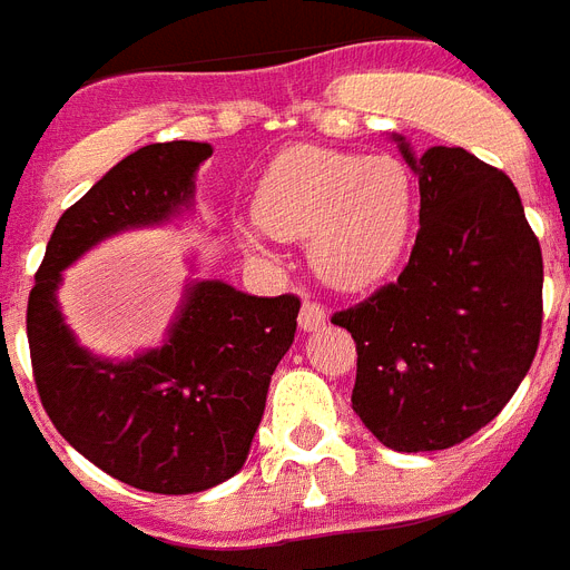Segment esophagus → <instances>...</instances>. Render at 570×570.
<instances>
[{"label": "esophagus", "instance_id": "obj_1", "mask_svg": "<svg viewBox=\"0 0 570 570\" xmlns=\"http://www.w3.org/2000/svg\"><path fill=\"white\" fill-rule=\"evenodd\" d=\"M326 323H330V314H326V308L321 303H303V308H299V330L317 332Z\"/></svg>", "mask_w": 570, "mask_h": 570}]
</instances>
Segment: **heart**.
Instances as JSON below:
<instances>
[{
  "label": "heart",
  "mask_w": 570,
  "mask_h": 570,
  "mask_svg": "<svg viewBox=\"0 0 570 570\" xmlns=\"http://www.w3.org/2000/svg\"><path fill=\"white\" fill-rule=\"evenodd\" d=\"M412 176L397 158L356 156L326 147H291L273 158L253 197L255 226L238 232L253 256L264 236L303 240L312 271L338 291L385 279L412 226Z\"/></svg>",
  "instance_id": "obj_1"
}]
</instances>
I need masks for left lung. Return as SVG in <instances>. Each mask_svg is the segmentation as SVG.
<instances>
[{
	"mask_svg": "<svg viewBox=\"0 0 570 570\" xmlns=\"http://www.w3.org/2000/svg\"><path fill=\"white\" fill-rule=\"evenodd\" d=\"M421 229L397 282L332 323L358 350L353 412L400 453H430L494 421L530 371L541 332L539 238L507 173L462 147L414 156Z\"/></svg>",
	"mask_w": 570,
	"mask_h": 570,
	"instance_id": "left-lung-1",
	"label": "left lung"
}]
</instances>
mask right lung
<instances>
[{"label":"right lung","mask_w":570,"mask_h":570,"mask_svg":"<svg viewBox=\"0 0 570 570\" xmlns=\"http://www.w3.org/2000/svg\"><path fill=\"white\" fill-rule=\"evenodd\" d=\"M212 144H149L114 164L61 214L29 294L26 332L40 403L55 430L114 480L194 494L244 468L299 299L253 297L223 279H188L158 347L108 358L81 347L58 303L63 271L122 232L194 214Z\"/></svg>","instance_id":"add662e5"}]
</instances>
